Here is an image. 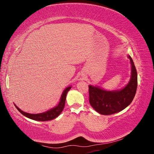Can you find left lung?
Returning a JSON list of instances; mask_svg holds the SVG:
<instances>
[{"mask_svg":"<svg viewBox=\"0 0 154 154\" xmlns=\"http://www.w3.org/2000/svg\"><path fill=\"white\" fill-rule=\"evenodd\" d=\"M132 76L128 85L121 91H106L99 87L88 85L89 103L97 112L110 115L119 112L128 106L136 95L137 87V74L132 58Z\"/></svg>","mask_w":154,"mask_h":154,"instance_id":"obj_1","label":"left lung"}]
</instances>
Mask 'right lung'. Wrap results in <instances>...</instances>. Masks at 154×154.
I'll return each instance as SVG.
<instances>
[{
	"instance_id": "1",
	"label": "right lung",
	"mask_w": 154,
	"mask_h": 154,
	"mask_svg": "<svg viewBox=\"0 0 154 154\" xmlns=\"http://www.w3.org/2000/svg\"><path fill=\"white\" fill-rule=\"evenodd\" d=\"M71 87H69L66 88V89L64 90L63 92V94L61 97V100H60V101L59 104L57 106L54 107L53 109H51L50 110H48L45 112L44 113H41V114H29V113H26L25 112L21 110L20 109H18V107L15 105L16 108L18 109V110L20 112L21 114H22L24 116H25L26 117L28 118L29 119L36 120V121H40V122H45V121H49V120H52L55 119L60 114V113L62 112L65 103H66V95L67 94L68 91L71 89Z\"/></svg>"
}]
</instances>
